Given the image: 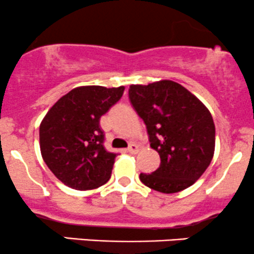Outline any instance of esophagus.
<instances>
[{
	"label": "esophagus",
	"mask_w": 254,
	"mask_h": 254,
	"mask_svg": "<svg viewBox=\"0 0 254 254\" xmlns=\"http://www.w3.org/2000/svg\"><path fill=\"white\" fill-rule=\"evenodd\" d=\"M127 152L131 153V154H135V153L138 152V146L135 143H130L129 147H127Z\"/></svg>",
	"instance_id": "1"
}]
</instances>
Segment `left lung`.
<instances>
[{
	"label": "left lung",
	"instance_id": "8db88e82",
	"mask_svg": "<svg viewBox=\"0 0 254 254\" xmlns=\"http://www.w3.org/2000/svg\"><path fill=\"white\" fill-rule=\"evenodd\" d=\"M129 99L143 119L160 166L141 174L144 186L172 194L196 182L213 158L216 129L210 111L185 86L172 80L132 84Z\"/></svg>",
	"mask_w": 254,
	"mask_h": 254
}]
</instances>
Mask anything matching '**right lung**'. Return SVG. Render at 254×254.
<instances>
[{"instance_id":"add662e5","label":"right lung","mask_w":254,"mask_h":254,"mask_svg":"<svg viewBox=\"0 0 254 254\" xmlns=\"http://www.w3.org/2000/svg\"><path fill=\"white\" fill-rule=\"evenodd\" d=\"M124 89L78 86L60 97L43 118L42 158L65 186L89 190L110 180L117 154L105 148L100 118L121 100Z\"/></svg>"}]
</instances>
